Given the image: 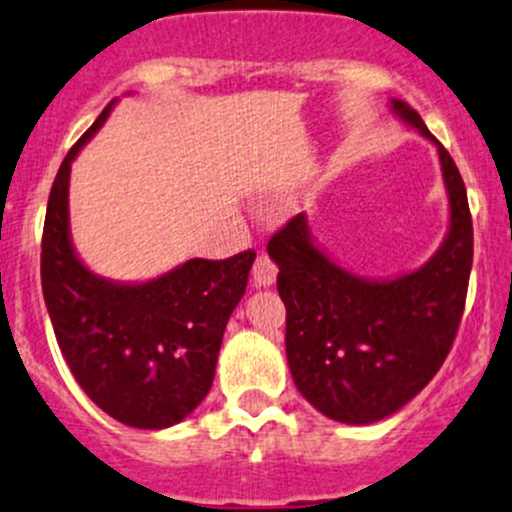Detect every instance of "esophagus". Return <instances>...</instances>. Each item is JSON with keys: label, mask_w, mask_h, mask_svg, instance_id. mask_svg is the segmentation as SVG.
Instances as JSON below:
<instances>
[{"label": "esophagus", "mask_w": 512, "mask_h": 512, "mask_svg": "<svg viewBox=\"0 0 512 512\" xmlns=\"http://www.w3.org/2000/svg\"><path fill=\"white\" fill-rule=\"evenodd\" d=\"M251 278H254L256 288H271L278 278L276 263H273L266 254H258L254 268H251Z\"/></svg>", "instance_id": "34e87169"}]
</instances>
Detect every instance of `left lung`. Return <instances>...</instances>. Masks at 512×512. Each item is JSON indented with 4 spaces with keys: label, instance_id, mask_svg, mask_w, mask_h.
I'll return each mask as SVG.
<instances>
[{
    "label": "left lung",
    "instance_id": "1",
    "mask_svg": "<svg viewBox=\"0 0 512 512\" xmlns=\"http://www.w3.org/2000/svg\"><path fill=\"white\" fill-rule=\"evenodd\" d=\"M390 112L434 144L449 197L444 241L417 271L356 276L315 244L307 214L268 241L288 310L285 354L302 398L329 420L371 425L410 403L447 359L464 315L474 227L452 156L403 100Z\"/></svg>",
    "mask_w": 512,
    "mask_h": 512
}]
</instances>
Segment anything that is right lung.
<instances>
[{
  "mask_svg": "<svg viewBox=\"0 0 512 512\" xmlns=\"http://www.w3.org/2000/svg\"><path fill=\"white\" fill-rule=\"evenodd\" d=\"M114 102L70 148L53 180L41 241L43 300L60 351L92 403L122 425L166 430L210 393L224 329L256 254L190 258L144 283L102 278L80 261L70 236V166Z\"/></svg>",
  "mask_w": 512,
  "mask_h": 512,
  "instance_id": "add662e5",
  "label": "right lung"
}]
</instances>
